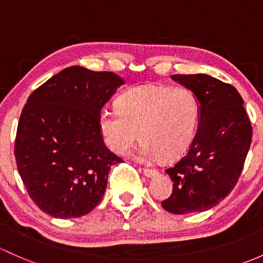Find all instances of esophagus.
Here are the masks:
<instances>
[{
	"instance_id": "34e87169",
	"label": "esophagus",
	"mask_w": 263,
	"mask_h": 263,
	"mask_svg": "<svg viewBox=\"0 0 263 263\" xmlns=\"http://www.w3.org/2000/svg\"><path fill=\"white\" fill-rule=\"evenodd\" d=\"M143 175L147 176V178H155V176L157 175V171L156 170H153V168H143Z\"/></svg>"
}]
</instances>
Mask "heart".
Here are the masks:
<instances>
[{
	"instance_id": "1",
	"label": "heart",
	"mask_w": 263,
	"mask_h": 263,
	"mask_svg": "<svg viewBox=\"0 0 263 263\" xmlns=\"http://www.w3.org/2000/svg\"><path fill=\"white\" fill-rule=\"evenodd\" d=\"M117 104L118 108L104 107L98 117L103 142L115 154L126 155L140 136L143 142L136 153L139 161L151 162L157 157L171 161L195 139L200 106L186 88H134L123 93Z\"/></svg>"
}]
</instances>
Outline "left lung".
Returning a JSON list of instances; mask_svg holds the SVG:
<instances>
[{
    "label": "left lung",
    "instance_id": "8db88e82",
    "mask_svg": "<svg viewBox=\"0 0 263 263\" xmlns=\"http://www.w3.org/2000/svg\"><path fill=\"white\" fill-rule=\"evenodd\" d=\"M200 106L198 131L187 154L165 173L173 194L161 203L173 214L205 212L233 190L252 140L243 99L232 85L208 74L171 76Z\"/></svg>",
    "mask_w": 263,
    "mask_h": 263
}]
</instances>
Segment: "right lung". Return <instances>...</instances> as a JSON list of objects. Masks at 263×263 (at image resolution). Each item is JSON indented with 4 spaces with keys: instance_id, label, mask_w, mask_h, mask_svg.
Here are the masks:
<instances>
[{
    "instance_id": "obj_1",
    "label": "right lung",
    "mask_w": 263,
    "mask_h": 263,
    "mask_svg": "<svg viewBox=\"0 0 263 263\" xmlns=\"http://www.w3.org/2000/svg\"><path fill=\"white\" fill-rule=\"evenodd\" d=\"M124 81L69 66L32 92L20 116L15 156L24 185L54 218H79L103 198L109 168L123 161L104 145L98 117Z\"/></svg>"
}]
</instances>
